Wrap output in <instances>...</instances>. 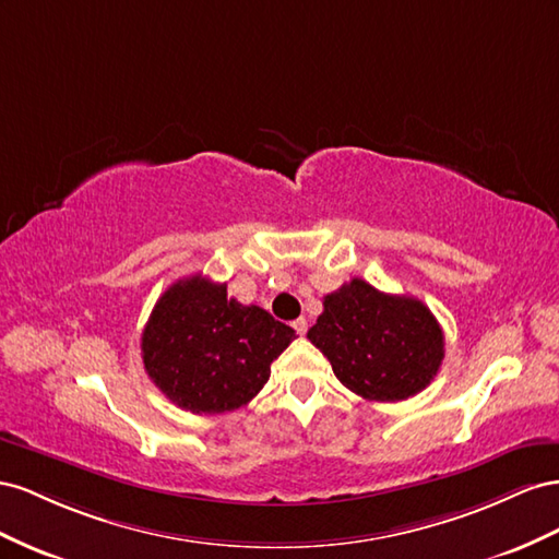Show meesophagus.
<instances>
[{"label":"esophagus","instance_id":"1","mask_svg":"<svg viewBox=\"0 0 559 559\" xmlns=\"http://www.w3.org/2000/svg\"><path fill=\"white\" fill-rule=\"evenodd\" d=\"M293 328L297 330V334H307V330H309L307 318H297V321H293Z\"/></svg>","mask_w":559,"mask_h":559}]
</instances>
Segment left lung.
<instances>
[{"label": "left lung", "mask_w": 559, "mask_h": 559, "mask_svg": "<svg viewBox=\"0 0 559 559\" xmlns=\"http://www.w3.org/2000/svg\"><path fill=\"white\" fill-rule=\"evenodd\" d=\"M342 384L365 401L397 403L424 391L444 358V334L424 301L354 278L323 297L307 332Z\"/></svg>", "instance_id": "left-lung-1"}]
</instances>
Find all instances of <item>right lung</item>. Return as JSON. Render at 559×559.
<instances>
[{
  "label": "right lung",
  "mask_w": 559,
  "mask_h": 559,
  "mask_svg": "<svg viewBox=\"0 0 559 559\" xmlns=\"http://www.w3.org/2000/svg\"><path fill=\"white\" fill-rule=\"evenodd\" d=\"M295 330L260 307L227 297L201 274L173 283L142 330V362L173 405L194 414L231 412L266 384Z\"/></svg>",
  "instance_id": "right-lung-1"
}]
</instances>
